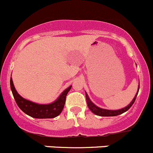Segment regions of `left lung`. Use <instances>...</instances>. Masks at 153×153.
I'll use <instances>...</instances> for the list:
<instances>
[{"instance_id":"8db88e82","label":"left lung","mask_w":153,"mask_h":153,"mask_svg":"<svg viewBox=\"0 0 153 153\" xmlns=\"http://www.w3.org/2000/svg\"><path fill=\"white\" fill-rule=\"evenodd\" d=\"M139 87H138V90L137 93L134 96V98H133L132 101H131V103H129L128 106H126V107L120 109H117V110H109V109H102V108H100L98 106H97L96 104H94L91 101V100L90 99L89 96H88V93L85 92V96H86V100H87V103H88V108H89L90 111L93 113V114H96L98 116H102V117H113V116H117L119 114H123V113L126 112L131 107L133 104H134V101H135L136 96H137L138 93H139Z\"/></svg>"}]
</instances>
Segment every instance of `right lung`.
<instances>
[{
  "label": "right lung",
  "instance_id": "1",
  "mask_svg": "<svg viewBox=\"0 0 153 153\" xmlns=\"http://www.w3.org/2000/svg\"><path fill=\"white\" fill-rule=\"evenodd\" d=\"M10 86L13 96L19 109L27 115L33 118H38V119L54 118L58 116L63 111L65 102V98L68 91L71 88V85L68 88L63 90V92H62L58 98L52 103H47V104H41V103L33 102L21 96L14 88L11 77L10 79Z\"/></svg>",
  "mask_w": 153,
  "mask_h": 153
}]
</instances>
